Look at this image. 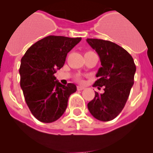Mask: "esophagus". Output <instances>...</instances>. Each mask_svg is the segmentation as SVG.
Segmentation results:
<instances>
[{
	"label": "esophagus",
	"instance_id": "1",
	"mask_svg": "<svg viewBox=\"0 0 153 153\" xmlns=\"http://www.w3.org/2000/svg\"><path fill=\"white\" fill-rule=\"evenodd\" d=\"M85 89V87H84V86H77V89H78V90H83V89Z\"/></svg>",
	"mask_w": 153,
	"mask_h": 153
}]
</instances>
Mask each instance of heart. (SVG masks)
<instances>
[{
    "instance_id": "b5f03b06",
    "label": "heart",
    "mask_w": 153,
    "mask_h": 153,
    "mask_svg": "<svg viewBox=\"0 0 153 153\" xmlns=\"http://www.w3.org/2000/svg\"><path fill=\"white\" fill-rule=\"evenodd\" d=\"M77 80H78V81H81V79H80L79 78H77Z\"/></svg>"
}]
</instances>
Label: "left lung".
<instances>
[{
	"label": "left lung",
	"instance_id": "8db88e82",
	"mask_svg": "<svg viewBox=\"0 0 153 153\" xmlns=\"http://www.w3.org/2000/svg\"><path fill=\"white\" fill-rule=\"evenodd\" d=\"M86 42L96 51L101 63L93 86L104 88L103 93L95 92L88 109L99 121H111L124 109L133 86L136 67L127 51L115 43L94 38H87Z\"/></svg>",
	"mask_w": 153,
	"mask_h": 153
}]
</instances>
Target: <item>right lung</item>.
<instances>
[{"mask_svg": "<svg viewBox=\"0 0 153 153\" xmlns=\"http://www.w3.org/2000/svg\"><path fill=\"white\" fill-rule=\"evenodd\" d=\"M81 38L49 35L31 46L22 57L19 73L21 87L32 115L44 123H52L62 116L74 84L63 85L54 74L63 67L67 53Z\"/></svg>", "mask_w": 153, "mask_h": 153, "instance_id": "add662e5", "label": "right lung"}]
</instances>
